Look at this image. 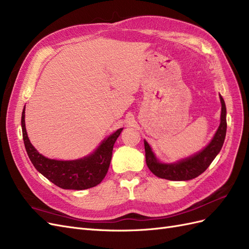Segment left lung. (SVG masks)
<instances>
[{"instance_id":"left-lung-1","label":"left lung","mask_w":249,"mask_h":249,"mask_svg":"<svg viewBox=\"0 0 249 249\" xmlns=\"http://www.w3.org/2000/svg\"><path fill=\"white\" fill-rule=\"evenodd\" d=\"M220 102V125L210 144L197 155L176 164H162L156 159L148 143L144 141L146 165L155 176L169 180H188L198 177L210 166V164L213 162L215 157L220 152L224 142L225 134H227V108H225V104L221 95Z\"/></svg>"}]
</instances>
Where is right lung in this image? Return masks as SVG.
I'll return each instance as SVG.
<instances>
[{
    "mask_svg": "<svg viewBox=\"0 0 249 249\" xmlns=\"http://www.w3.org/2000/svg\"><path fill=\"white\" fill-rule=\"evenodd\" d=\"M21 127L27 154L34 167L56 186L71 190L88 189L102 182L110 166L113 146L123 131L119 129L105 139L92 155L80 160L58 161L43 157L31 144L25 125V109L21 114Z\"/></svg>",
    "mask_w": 249,
    "mask_h": 249,
    "instance_id": "right-lung-1",
    "label": "right lung"
}]
</instances>
